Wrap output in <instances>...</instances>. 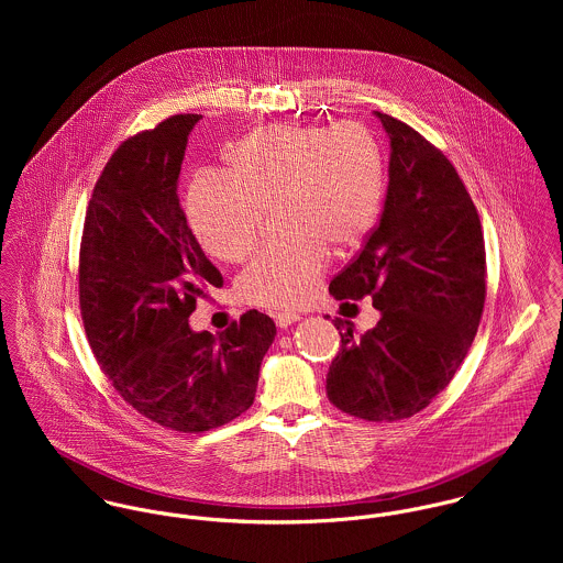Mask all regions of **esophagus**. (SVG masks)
<instances>
[{"mask_svg": "<svg viewBox=\"0 0 563 563\" xmlns=\"http://www.w3.org/2000/svg\"><path fill=\"white\" fill-rule=\"evenodd\" d=\"M297 321H301V314H297V312H279V314H275V322H277L279 329H286V327H290L292 322Z\"/></svg>", "mask_w": 563, "mask_h": 563, "instance_id": "34e87169", "label": "esophagus"}]
</instances>
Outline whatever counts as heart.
<instances>
[{
	"label": "heart",
	"instance_id": "b5f03b06",
	"mask_svg": "<svg viewBox=\"0 0 563 563\" xmlns=\"http://www.w3.org/2000/svg\"><path fill=\"white\" fill-rule=\"evenodd\" d=\"M230 173L206 170L188 188L186 217L206 253L244 260L257 244L266 210L288 239L271 244L242 271L249 303L297 308L321 284L331 244L353 246L375 225L384 199V158L360 123L331 128L266 125L228 154Z\"/></svg>",
	"mask_w": 563,
	"mask_h": 563
}]
</instances>
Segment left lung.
<instances>
[{"label": "left lung", "mask_w": 563, "mask_h": 563, "mask_svg": "<svg viewBox=\"0 0 563 563\" xmlns=\"http://www.w3.org/2000/svg\"><path fill=\"white\" fill-rule=\"evenodd\" d=\"M390 141L388 192L377 230L340 271L333 299L373 297L379 322L353 335L327 373V397L364 420H401L433 401L464 362L485 301L477 208L457 170L399 119L373 112ZM342 329V321H333Z\"/></svg>", "instance_id": "8db88e82"}]
</instances>
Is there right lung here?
<instances>
[{"mask_svg": "<svg viewBox=\"0 0 563 563\" xmlns=\"http://www.w3.org/2000/svg\"><path fill=\"white\" fill-rule=\"evenodd\" d=\"M199 114L125 141L95 184L80 251L90 349L123 401L166 429L199 433L251 407L275 322L257 310L228 331H195L199 299L223 286L177 197Z\"/></svg>", "mask_w": 563, "mask_h": 563, "instance_id": "obj_1", "label": "right lung"}]
</instances>
